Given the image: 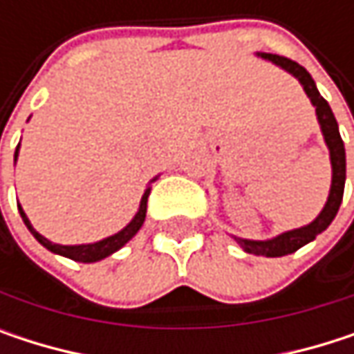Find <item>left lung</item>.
<instances>
[{
  "label": "left lung",
  "mask_w": 354,
  "mask_h": 354,
  "mask_svg": "<svg viewBox=\"0 0 354 354\" xmlns=\"http://www.w3.org/2000/svg\"><path fill=\"white\" fill-rule=\"evenodd\" d=\"M260 57L272 61L274 65L283 67L285 71L293 73L306 94L310 96L312 104L316 106V114H318L319 127H322V133H324V139H326V145L330 149V162H332V186H330V194H328V201L322 209L318 217L306 225V227H299V230H293V232H285L272 240H264V242H254V240H242V238H236V242L246 250L248 254H256V256H268V258H277V256H287V254H293L297 252L301 246L310 244L312 240H316V236H319L330 223L332 219L336 217L338 213V207L342 203V194H344V178H346V156H344V143H342V137L338 133V122L332 114V108L328 106V102L319 96L318 88L312 80V75L306 71V67H301L299 63L287 59V57H281V55H272V53H262Z\"/></svg>",
  "instance_id": "obj_1"
}]
</instances>
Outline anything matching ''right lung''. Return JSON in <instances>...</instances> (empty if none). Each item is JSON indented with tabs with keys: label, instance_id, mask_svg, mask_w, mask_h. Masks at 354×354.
Masks as SVG:
<instances>
[{
	"label": "right lung",
	"instance_id": "1",
	"mask_svg": "<svg viewBox=\"0 0 354 354\" xmlns=\"http://www.w3.org/2000/svg\"><path fill=\"white\" fill-rule=\"evenodd\" d=\"M16 158H18V149H16ZM149 190H151V188H147V190L143 192L139 211H137V215L133 217V221H131L124 230H120L118 234L110 236L106 240H100V242H96V244H82V246H61V244H53V242H48L44 236H40L35 227L30 225V221H28V217H26V213L22 211L20 205H18V211H20V215H22L26 227L30 230V234H32L36 240L46 248V250H50V252H55V254H61V256H67V258H71V260H75V262H98V260L110 256L112 252L120 250V248L124 246V244L141 230V225H143V221H145V213H147V196H149Z\"/></svg>",
	"mask_w": 354,
	"mask_h": 354
}]
</instances>
